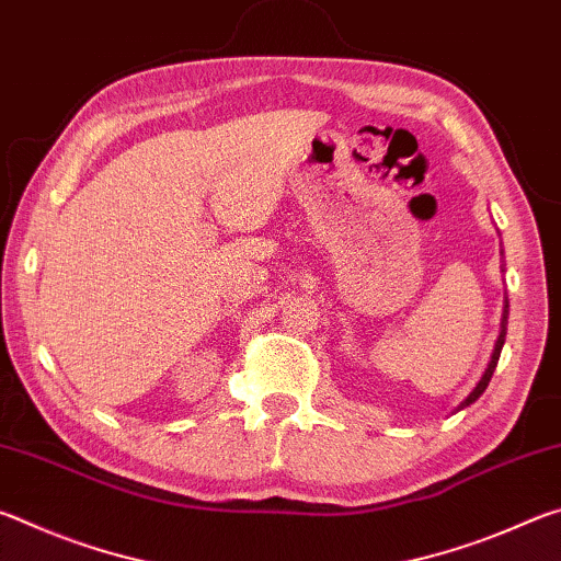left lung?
Returning a JSON list of instances; mask_svg holds the SVG:
<instances>
[{
	"instance_id": "1",
	"label": "left lung",
	"mask_w": 561,
	"mask_h": 561,
	"mask_svg": "<svg viewBox=\"0 0 561 561\" xmlns=\"http://www.w3.org/2000/svg\"><path fill=\"white\" fill-rule=\"evenodd\" d=\"M507 307V304H505ZM507 314V311H505ZM507 319V317H505ZM502 344H505V329H502V334H500V339H497V344H495V354H492V360H490V366H488V371H485V376H482V381L478 383V388H474V391L465 398V403L462 405H470V403H474L478 401V398L482 396V391H485L488 388V383H490V378H492V374H495V366H497V360H500V351H502Z\"/></svg>"
}]
</instances>
